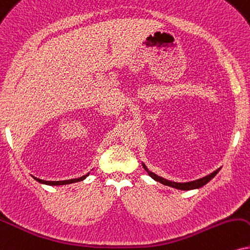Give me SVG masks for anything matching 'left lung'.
I'll return each instance as SVG.
<instances>
[{
  "instance_id": "left-lung-1",
  "label": "left lung",
  "mask_w": 250,
  "mask_h": 250,
  "mask_svg": "<svg viewBox=\"0 0 250 250\" xmlns=\"http://www.w3.org/2000/svg\"><path fill=\"white\" fill-rule=\"evenodd\" d=\"M143 167H144L145 170L148 172V175L153 178V180L160 182V183H162L163 186H168V187L175 188V189H178V190H193V189H198V188H202L203 186H205L206 183H208V182H210L212 178H213L215 175L218 174V171H219V169H217V170L212 172V174L208 175V176H205V177H203V178H199V180L191 181V182H186V183H178V182H172V181L166 180V178L160 177L156 174H154V172L149 171L148 168H147L146 166H145V163H143Z\"/></svg>"
}]
</instances>
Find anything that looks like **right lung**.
<instances>
[{"label": "right lung", "instance_id": "1", "mask_svg": "<svg viewBox=\"0 0 250 250\" xmlns=\"http://www.w3.org/2000/svg\"><path fill=\"white\" fill-rule=\"evenodd\" d=\"M89 175V172L87 175H84V176L82 177H79V178H73V180H66V181H44V180H40V178H37L35 177L36 181H38L39 183H42V184H47V186H63V184H70V183H76V182H80V181H83L85 177H87Z\"/></svg>", "mask_w": 250, "mask_h": 250}]
</instances>
